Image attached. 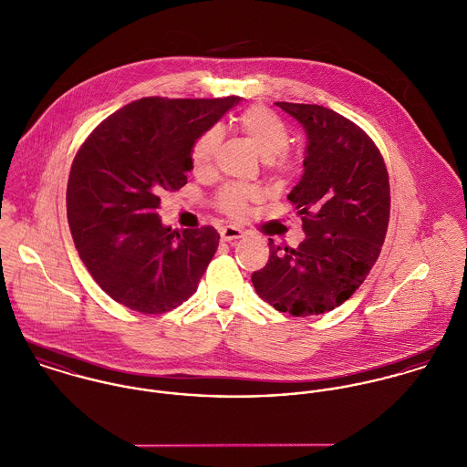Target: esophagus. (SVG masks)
I'll use <instances>...</instances> for the list:
<instances>
[{
    "instance_id": "34e87169",
    "label": "esophagus",
    "mask_w": 467,
    "mask_h": 467,
    "mask_svg": "<svg viewBox=\"0 0 467 467\" xmlns=\"http://www.w3.org/2000/svg\"><path fill=\"white\" fill-rule=\"evenodd\" d=\"M219 234H221V239H223L224 243H232V241H235V239H241V237L244 235V232H243L241 228H237V226H232V224H228V226H223V228L219 230Z\"/></svg>"
}]
</instances>
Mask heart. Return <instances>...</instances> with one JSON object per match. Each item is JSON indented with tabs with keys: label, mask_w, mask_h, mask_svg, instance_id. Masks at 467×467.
Masks as SVG:
<instances>
[{
	"label": "heart",
	"mask_w": 467,
	"mask_h": 467,
	"mask_svg": "<svg viewBox=\"0 0 467 467\" xmlns=\"http://www.w3.org/2000/svg\"><path fill=\"white\" fill-rule=\"evenodd\" d=\"M237 124L239 130L252 141L255 150L261 154V158L266 160V165L273 172L285 176L293 171L295 163L284 152L289 145V131L275 113L265 108H250L239 117ZM221 138V130L212 128L196 140L192 147V163L198 172H204L212 167ZM259 198L261 192L257 189L232 183L219 192L217 204L224 213L232 217H243L248 212V202Z\"/></svg>",
	"instance_id": "heart-1"
}]
</instances>
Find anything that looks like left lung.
<instances>
[{"instance_id":"obj_1","label":"left lung","mask_w":467,"mask_h":467,"mask_svg":"<svg viewBox=\"0 0 467 467\" xmlns=\"http://www.w3.org/2000/svg\"><path fill=\"white\" fill-rule=\"evenodd\" d=\"M276 106L307 136L304 174L287 196L306 239L284 250L269 239V261L252 282L276 311L322 315L350 298L379 257L390 213L389 172L374 141L333 109Z\"/></svg>"}]
</instances>
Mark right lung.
<instances>
[{
    "label": "right lung",
    "mask_w": 467,
    "mask_h": 467,
    "mask_svg": "<svg viewBox=\"0 0 467 467\" xmlns=\"http://www.w3.org/2000/svg\"><path fill=\"white\" fill-rule=\"evenodd\" d=\"M239 102L140 99L78 149L67 178V223L84 266L115 302L158 315L196 293L219 234L212 226L178 234L156 210L161 192L187 183L196 140Z\"/></svg>",
    "instance_id": "1"
}]
</instances>
